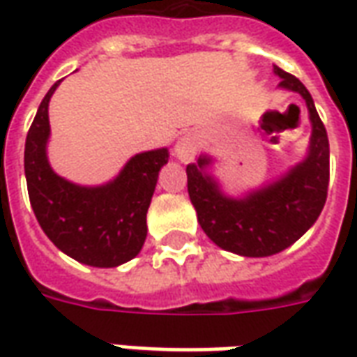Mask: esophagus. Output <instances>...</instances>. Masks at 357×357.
<instances>
[{"label": "esophagus", "mask_w": 357, "mask_h": 357, "mask_svg": "<svg viewBox=\"0 0 357 357\" xmlns=\"http://www.w3.org/2000/svg\"><path fill=\"white\" fill-rule=\"evenodd\" d=\"M197 151H199V137L195 133H185L183 137H179L176 141V147H174V153H176V156L181 162L193 160Z\"/></svg>", "instance_id": "esophagus-1"}]
</instances>
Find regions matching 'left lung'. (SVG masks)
I'll list each match as a JSON object with an SVG mask.
<instances>
[{
    "label": "left lung",
    "instance_id": "obj_1",
    "mask_svg": "<svg viewBox=\"0 0 357 357\" xmlns=\"http://www.w3.org/2000/svg\"><path fill=\"white\" fill-rule=\"evenodd\" d=\"M279 88L298 93L307 107L312 135L306 156L271 181L241 195L225 193L212 174L216 158L187 164V191L208 239L243 258H264L289 248L319 218L329 187V139L306 86L273 65Z\"/></svg>",
    "mask_w": 357,
    "mask_h": 357
}]
</instances>
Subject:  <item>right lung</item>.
Returning a JSON list of instances; mask_svg holds the SVG:
<instances>
[{"instance_id":"add662e5","label":"right lung","mask_w":357,"mask_h":357,"mask_svg":"<svg viewBox=\"0 0 357 357\" xmlns=\"http://www.w3.org/2000/svg\"><path fill=\"white\" fill-rule=\"evenodd\" d=\"M43 97L24 145V174L38 224L55 247L91 268H116L139 255L147 239V210L168 149L133 155L101 185H80L59 176L47 158L50 101Z\"/></svg>"}]
</instances>
